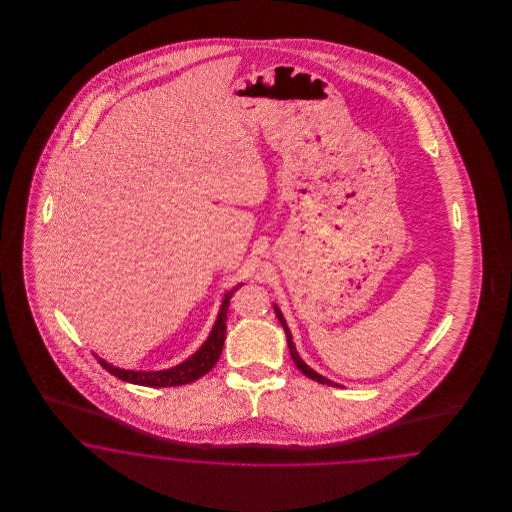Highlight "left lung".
<instances>
[{"instance_id": "left-lung-1", "label": "left lung", "mask_w": 512, "mask_h": 512, "mask_svg": "<svg viewBox=\"0 0 512 512\" xmlns=\"http://www.w3.org/2000/svg\"><path fill=\"white\" fill-rule=\"evenodd\" d=\"M276 315H278L279 323H281L283 328H285V334H287V343H289V351H291V357H293V360H295L296 368H298L300 372L304 373L306 377H310V379H313V381H317V383H323V385H334L332 381H328V379H325L323 375H319V373L313 372L310 366H306V364H304V360L298 357L295 343H293V336H291V332H289V328H287V323H285V319H283V315H281V311H279L278 308H276Z\"/></svg>"}]
</instances>
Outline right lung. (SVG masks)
<instances>
[{
	"label": "right lung",
	"mask_w": 512,
	"mask_h": 512,
	"mask_svg": "<svg viewBox=\"0 0 512 512\" xmlns=\"http://www.w3.org/2000/svg\"><path fill=\"white\" fill-rule=\"evenodd\" d=\"M240 287V285H238ZM234 287L231 293L225 295V300L221 304V311L217 315L216 325L212 328L208 340L204 341L201 349L191 358H187L186 362L178 364L176 368L171 370H163V372H129V370H120L107 364L103 358H97L99 364L112 373L114 377L133 383V385H142V387H178V385H187L197 381L202 375L210 372L216 366L221 349H223V341H225V332H227V311H229V302L233 298L234 291L238 289Z\"/></svg>",
	"instance_id": "add662e5"
}]
</instances>
